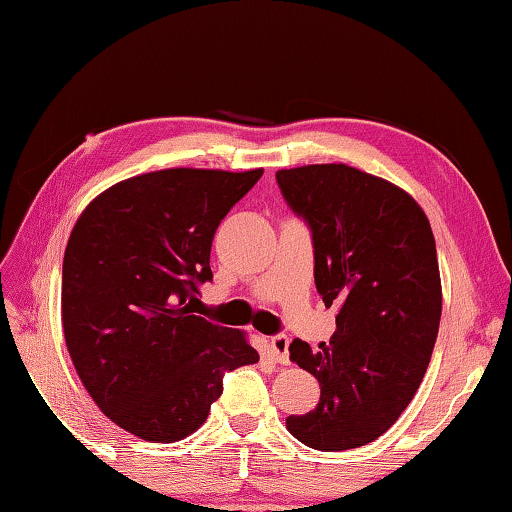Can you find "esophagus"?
I'll return each instance as SVG.
<instances>
[{"label": "esophagus", "mask_w": 512, "mask_h": 512, "mask_svg": "<svg viewBox=\"0 0 512 512\" xmlns=\"http://www.w3.org/2000/svg\"><path fill=\"white\" fill-rule=\"evenodd\" d=\"M270 352H273V356L277 358V363L281 365H288L290 363V354H288V347H290V339L286 334H275L270 336Z\"/></svg>", "instance_id": "obj_1"}]
</instances>
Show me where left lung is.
Masks as SVG:
<instances>
[{
    "label": "left lung",
    "mask_w": 512,
    "mask_h": 512,
    "mask_svg": "<svg viewBox=\"0 0 512 512\" xmlns=\"http://www.w3.org/2000/svg\"><path fill=\"white\" fill-rule=\"evenodd\" d=\"M275 178L310 228L314 284L336 308L330 343L290 345L321 398L286 427L317 451L363 447L398 420L429 367L442 314L436 239L418 202L372 173L308 165Z\"/></svg>",
    "instance_id": "left-lung-1"
}]
</instances>
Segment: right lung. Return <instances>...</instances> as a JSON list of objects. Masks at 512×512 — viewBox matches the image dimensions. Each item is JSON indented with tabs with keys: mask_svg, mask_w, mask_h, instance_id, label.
<instances>
[{
	"mask_svg": "<svg viewBox=\"0 0 512 512\" xmlns=\"http://www.w3.org/2000/svg\"><path fill=\"white\" fill-rule=\"evenodd\" d=\"M262 173H143L103 191L72 228L65 345L99 409L138 438H187L220 398L224 374L259 361L242 332L193 314V301L213 279L215 228Z\"/></svg>",
	"mask_w": 512,
	"mask_h": 512,
	"instance_id": "right-lung-1",
	"label": "right lung"
}]
</instances>
